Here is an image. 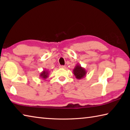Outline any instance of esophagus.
Returning a JSON list of instances; mask_svg holds the SVG:
<instances>
[{
    "mask_svg": "<svg viewBox=\"0 0 130 130\" xmlns=\"http://www.w3.org/2000/svg\"><path fill=\"white\" fill-rule=\"evenodd\" d=\"M60 68H63V69H64V68H66L65 66H63V65H60Z\"/></svg>",
    "mask_w": 130,
    "mask_h": 130,
    "instance_id": "esophagus-1",
    "label": "esophagus"
}]
</instances>
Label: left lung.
I'll use <instances>...</instances> for the list:
<instances>
[{"instance_id": "8db88e82", "label": "left lung", "mask_w": 130, "mask_h": 130, "mask_svg": "<svg viewBox=\"0 0 130 130\" xmlns=\"http://www.w3.org/2000/svg\"><path fill=\"white\" fill-rule=\"evenodd\" d=\"M73 72L74 75L78 80H81V79L85 77L87 74V70H85V68L81 67V65L78 64V63L76 64L73 69Z\"/></svg>"}]
</instances>
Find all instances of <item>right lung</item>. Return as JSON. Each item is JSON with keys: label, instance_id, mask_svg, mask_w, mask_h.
<instances>
[{"label": "right lung", "instance_id": "obj_1", "mask_svg": "<svg viewBox=\"0 0 130 130\" xmlns=\"http://www.w3.org/2000/svg\"><path fill=\"white\" fill-rule=\"evenodd\" d=\"M49 71L45 69L41 72L40 74H39V77H40V78H41V79H42V80H45V79H46L48 77H49Z\"/></svg>", "mask_w": 130, "mask_h": 130}]
</instances>
